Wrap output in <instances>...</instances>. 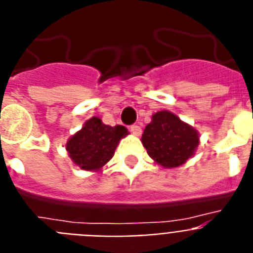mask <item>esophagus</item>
I'll use <instances>...</instances> for the list:
<instances>
[{
  "label": "esophagus",
  "instance_id": "34e87169",
  "mask_svg": "<svg viewBox=\"0 0 253 253\" xmlns=\"http://www.w3.org/2000/svg\"><path fill=\"white\" fill-rule=\"evenodd\" d=\"M130 130L132 132V135H135V136H140L141 135V127L137 126V125H132L130 127Z\"/></svg>",
  "mask_w": 253,
  "mask_h": 253
}]
</instances>
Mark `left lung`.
<instances>
[{"mask_svg":"<svg viewBox=\"0 0 253 253\" xmlns=\"http://www.w3.org/2000/svg\"><path fill=\"white\" fill-rule=\"evenodd\" d=\"M141 143L154 163L175 169L192 158L199 145V132L169 110L152 116L141 136Z\"/></svg>","mask_w":253,"mask_h":253,"instance_id":"left-lung-1","label":"left lung"}]
</instances>
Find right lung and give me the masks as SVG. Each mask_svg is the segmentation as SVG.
I'll list each match as a JSON object with an SVG mask.
<instances>
[{
    "label": "right lung",
    "instance_id": "obj_1",
    "mask_svg": "<svg viewBox=\"0 0 253 253\" xmlns=\"http://www.w3.org/2000/svg\"><path fill=\"white\" fill-rule=\"evenodd\" d=\"M128 133L125 126H108L99 117H91L68 139L65 149L72 162L81 169L99 172L113 158L120 141Z\"/></svg>",
    "mask_w": 253,
    "mask_h": 253
}]
</instances>
